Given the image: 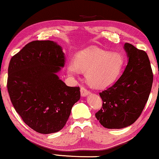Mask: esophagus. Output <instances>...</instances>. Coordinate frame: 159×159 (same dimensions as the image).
Listing matches in <instances>:
<instances>
[{"mask_svg":"<svg viewBox=\"0 0 159 159\" xmlns=\"http://www.w3.org/2000/svg\"><path fill=\"white\" fill-rule=\"evenodd\" d=\"M80 92H81V95L82 97H85L88 95L90 94V91L83 88V87H82V88H80Z\"/></svg>","mask_w":159,"mask_h":159,"instance_id":"34e87169","label":"esophagus"}]
</instances>
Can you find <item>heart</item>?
Wrapping results in <instances>:
<instances>
[{
	"mask_svg": "<svg viewBox=\"0 0 159 159\" xmlns=\"http://www.w3.org/2000/svg\"><path fill=\"white\" fill-rule=\"evenodd\" d=\"M125 60L120 53L97 48L84 50L76 55L74 61L67 66L71 77L85 72L89 85L95 88H105L116 81L122 71Z\"/></svg>",
	"mask_w": 159,
	"mask_h": 159,
	"instance_id": "heart-1",
	"label": "heart"
}]
</instances>
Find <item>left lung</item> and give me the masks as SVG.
Listing matches in <instances>:
<instances>
[{
	"label": "left lung",
	"instance_id": "8db88e82",
	"mask_svg": "<svg viewBox=\"0 0 159 159\" xmlns=\"http://www.w3.org/2000/svg\"><path fill=\"white\" fill-rule=\"evenodd\" d=\"M124 48L128 62L122 75L114 85L99 93L103 106L95 117L108 129H121L132 125L142 113L153 84L147 53L129 43H125Z\"/></svg>",
	"mask_w": 159,
	"mask_h": 159
}]
</instances>
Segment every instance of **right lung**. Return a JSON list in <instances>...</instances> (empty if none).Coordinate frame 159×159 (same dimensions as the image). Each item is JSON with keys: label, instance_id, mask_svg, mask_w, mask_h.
I'll use <instances>...</instances> for the list:
<instances>
[{"label": "right lung", "instance_id": "right-lung-1", "mask_svg": "<svg viewBox=\"0 0 159 159\" xmlns=\"http://www.w3.org/2000/svg\"><path fill=\"white\" fill-rule=\"evenodd\" d=\"M64 65L62 47L51 40L32 41L10 61L11 101L24 122L39 133L60 131L80 98L79 87L67 86L57 75Z\"/></svg>", "mask_w": 159, "mask_h": 159}]
</instances>
